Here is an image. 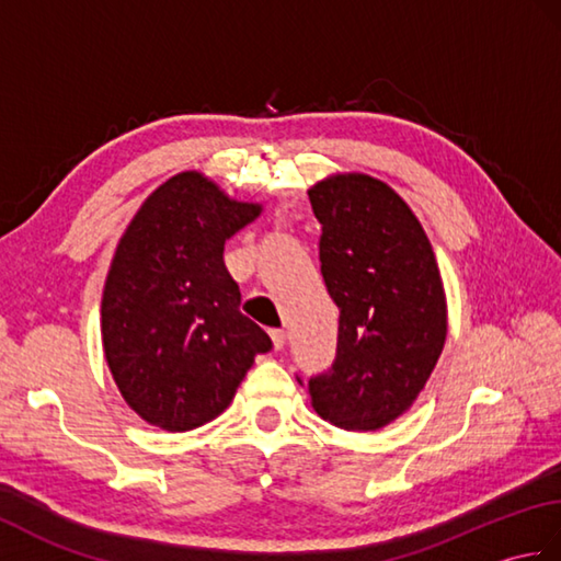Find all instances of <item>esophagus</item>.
Masks as SVG:
<instances>
[{"instance_id":"obj_1","label":"esophagus","mask_w":561,"mask_h":561,"mask_svg":"<svg viewBox=\"0 0 561 561\" xmlns=\"http://www.w3.org/2000/svg\"><path fill=\"white\" fill-rule=\"evenodd\" d=\"M270 337H272L274 350H282L284 342H287V332H284L282 328H274V330H270Z\"/></svg>"}]
</instances>
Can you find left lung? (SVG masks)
<instances>
[{"mask_svg": "<svg viewBox=\"0 0 561 561\" xmlns=\"http://www.w3.org/2000/svg\"><path fill=\"white\" fill-rule=\"evenodd\" d=\"M308 197L323 226L320 272L340 308L337 356L308 392L325 422L376 432L410 410L434 371L446 342L444 282L422 224L386 183L337 173Z\"/></svg>", "mask_w": 561, "mask_h": 561, "instance_id": "obj_1", "label": "left lung"}]
</instances>
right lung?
<instances>
[{
  "label": "right lung",
  "mask_w": 561,
  "mask_h": 561,
  "mask_svg": "<svg viewBox=\"0 0 561 561\" xmlns=\"http://www.w3.org/2000/svg\"><path fill=\"white\" fill-rule=\"evenodd\" d=\"M262 207L224 195L197 171L159 185L129 221L101 301L105 362L125 402L165 432L219 416L267 332L238 311L224 243Z\"/></svg>",
  "instance_id": "right-lung-1"
}]
</instances>
